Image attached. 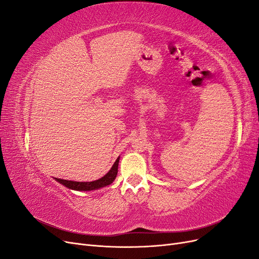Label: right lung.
Wrapping results in <instances>:
<instances>
[{
    "instance_id": "obj_1",
    "label": "right lung",
    "mask_w": 259,
    "mask_h": 259,
    "mask_svg": "<svg viewBox=\"0 0 259 259\" xmlns=\"http://www.w3.org/2000/svg\"><path fill=\"white\" fill-rule=\"evenodd\" d=\"M119 160H120V158H117L112 165L111 169L109 170L104 177H101L98 180H95V182H90V183H82L81 182L80 183V182H72V180H67V179H59V178H56V180L61 185H64L67 188H70V189H73V190L90 191V190L99 189V188H103V187L110 185L115 179L116 174H117V165H119Z\"/></svg>"
}]
</instances>
